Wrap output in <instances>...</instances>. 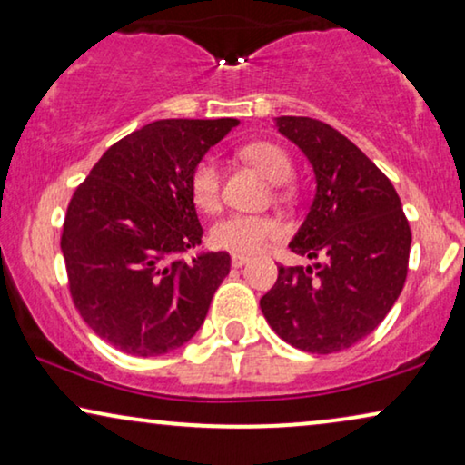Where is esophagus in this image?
Segmentation results:
<instances>
[{
	"label": "esophagus",
	"instance_id": "34e87169",
	"mask_svg": "<svg viewBox=\"0 0 465 465\" xmlns=\"http://www.w3.org/2000/svg\"><path fill=\"white\" fill-rule=\"evenodd\" d=\"M250 262V256H245V253H232V266L234 269H241V266H245Z\"/></svg>",
	"mask_w": 465,
	"mask_h": 465
}]
</instances>
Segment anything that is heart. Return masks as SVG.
<instances>
[{"label": "heart", "mask_w": 465, "mask_h": 465, "mask_svg": "<svg viewBox=\"0 0 465 465\" xmlns=\"http://www.w3.org/2000/svg\"><path fill=\"white\" fill-rule=\"evenodd\" d=\"M243 161L253 164L266 180L285 182L292 173L288 152L271 142H252L239 150ZM190 196L201 212L212 213L220 207V167L213 156L196 163L190 173ZM282 234V224L271 215L232 213L212 228V243L234 253L262 252L269 241Z\"/></svg>", "instance_id": "b5f03b06"}]
</instances>
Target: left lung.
Masks as SVG:
<instances>
[{
  "instance_id": "1",
  "label": "left lung",
  "mask_w": 465,
  "mask_h": 465,
  "mask_svg": "<svg viewBox=\"0 0 465 465\" xmlns=\"http://www.w3.org/2000/svg\"><path fill=\"white\" fill-rule=\"evenodd\" d=\"M275 129L315 175L313 203L288 247L320 262L279 266L260 309L292 347L334 353L366 339L398 301L411 226L391 182L345 135L304 116H279Z\"/></svg>"
}]
</instances>
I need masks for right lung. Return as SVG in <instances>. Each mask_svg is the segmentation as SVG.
I'll return each mask as SVG.
<instances>
[{
	"label": "right lung",
	"mask_w": 465,
	"mask_h": 465,
	"mask_svg": "<svg viewBox=\"0 0 465 465\" xmlns=\"http://www.w3.org/2000/svg\"><path fill=\"white\" fill-rule=\"evenodd\" d=\"M237 118L156 120L114 143L67 207L61 252L82 320L139 358L182 347L205 322L226 252H199L190 173Z\"/></svg>",
	"instance_id": "1"
}]
</instances>
